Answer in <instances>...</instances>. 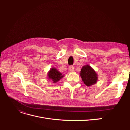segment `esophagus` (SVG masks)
I'll use <instances>...</instances> for the list:
<instances>
[{"label":"esophagus","mask_w":130,"mask_h":130,"mask_svg":"<svg viewBox=\"0 0 130 130\" xmlns=\"http://www.w3.org/2000/svg\"><path fill=\"white\" fill-rule=\"evenodd\" d=\"M69 69V70H70V72H73L74 70V66H70Z\"/></svg>","instance_id":"esophagus-1"}]
</instances>
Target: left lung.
Returning a JSON list of instances; mask_svg holds the SVG:
<instances>
[{
    "mask_svg": "<svg viewBox=\"0 0 130 130\" xmlns=\"http://www.w3.org/2000/svg\"><path fill=\"white\" fill-rule=\"evenodd\" d=\"M80 75L82 81L87 86L89 87L96 84L98 78V74L88 64L82 67Z\"/></svg>",
    "mask_w": 130,
    "mask_h": 130,
    "instance_id": "8db88e82",
    "label": "left lung"
}]
</instances>
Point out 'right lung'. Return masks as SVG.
Returning <instances> with one entry per match:
<instances>
[{
  "instance_id": "right-lung-1",
  "label": "right lung",
  "mask_w": 130,
  "mask_h": 130,
  "mask_svg": "<svg viewBox=\"0 0 130 130\" xmlns=\"http://www.w3.org/2000/svg\"><path fill=\"white\" fill-rule=\"evenodd\" d=\"M64 77V75L56 69L55 68H51L47 74V77L49 80L52 81L53 83H56L62 77Z\"/></svg>"
}]
</instances>
